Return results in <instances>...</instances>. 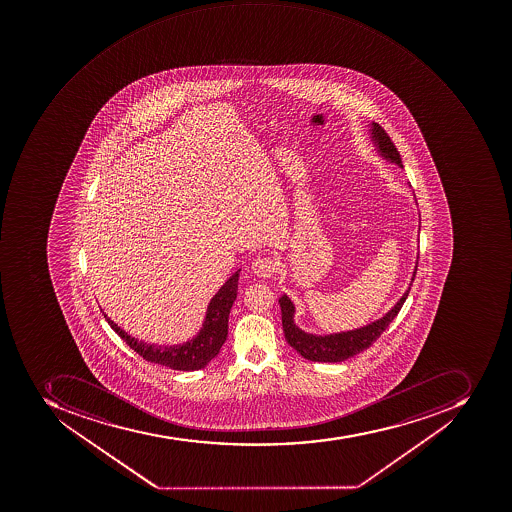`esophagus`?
Here are the masks:
<instances>
[{
    "instance_id": "esophagus-1",
    "label": "esophagus",
    "mask_w": 512,
    "mask_h": 512,
    "mask_svg": "<svg viewBox=\"0 0 512 512\" xmlns=\"http://www.w3.org/2000/svg\"><path fill=\"white\" fill-rule=\"evenodd\" d=\"M252 271L260 278H271L276 273V262H274L273 257L258 255L252 262Z\"/></svg>"
}]
</instances>
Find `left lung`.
I'll list each match as a JSON object with an SVG mask.
<instances>
[{
	"mask_svg": "<svg viewBox=\"0 0 512 512\" xmlns=\"http://www.w3.org/2000/svg\"><path fill=\"white\" fill-rule=\"evenodd\" d=\"M372 134L381 155L389 159L391 163L404 167L402 166L401 153L397 151L396 145H394L393 140L389 137L388 132L380 124L373 123ZM416 270H418V260H416L415 271H413V278L409 289L405 290L401 300L394 305V308L389 309V313L386 316L372 322V324L361 327V329L333 333V335H325V337H317V335H311V333L298 329L294 322V303L290 302L287 295H282L279 298V305H281L282 329H284L287 343L297 353L302 354L305 359L313 362H343L349 359V357L362 353L364 349L370 348L380 338L381 333L388 329V325L393 322L394 317L401 311L402 305H404L405 300L409 297L413 281H415Z\"/></svg>",
	"mask_w": 512,
	"mask_h": 512,
	"instance_id": "1",
	"label": "left lung"
}]
</instances>
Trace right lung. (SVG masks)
<instances>
[{
  "label": "right lung",
  "instance_id": "add662e5",
  "mask_svg": "<svg viewBox=\"0 0 512 512\" xmlns=\"http://www.w3.org/2000/svg\"><path fill=\"white\" fill-rule=\"evenodd\" d=\"M238 281L239 271H236L210 300L209 306H207L206 321H204L201 332L193 340L187 341L183 345H148V343L135 340L131 335H127L123 329H119L107 314H103V317L107 319L111 329L126 341L127 346L134 349L135 353L142 356L145 361L155 362V364L171 367L174 370H185V372L204 369L220 353V348L228 337V316H230L231 306L238 295Z\"/></svg>",
  "mask_w": 512,
  "mask_h": 512
}]
</instances>
